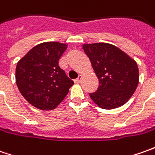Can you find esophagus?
<instances>
[{
    "label": "esophagus",
    "mask_w": 155,
    "mask_h": 155,
    "mask_svg": "<svg viewBox=\"0 0 155 155\" xmlns=\"http://www.w3.org/2000/svg\"><path fill=\"white\" fill-rule=\"evenodd\" d=\"M82 78H83L82 75H79V76H78V78L77 79H75L74 82L76 83V84H80L81 81H82Z\"/></svg>",
    "instance_id": "esophagus-1"
}]
</instances>
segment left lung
<instances>
[{"label":"left lung","instance_id":"8db88e82","mask_svg":"<svg viewBox=\"0 0 155 155\" xmlns=\"http://www.w3.org/2000/svg\"><path fill=\"white\" fill-rule=\"evenodd\" d=\"M83 49L99 81L97 91L90 94L93 102L104 110H113L126 104L139 84L136 61L109 43L84 44Z\"/></svg>","mask_w":155,"mask_h":155}]
</instances>
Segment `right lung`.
<instances>
[{"label": "right lung", "mask_w": 155, "mask_h": 155, "mask_svg": "<svg viewBox=\"0 0 155 155\" xmlns=\"http://www.w3.org/2000/svg\"><path fill=\"white\" fill-rule=\"evenodd\" d=\"M67 44L44 42L35 45L17 63L15 81L23 97L41 110H54L74 82L59 67Z\"/></svg>", "instance_id": "1"}]
</instances>
